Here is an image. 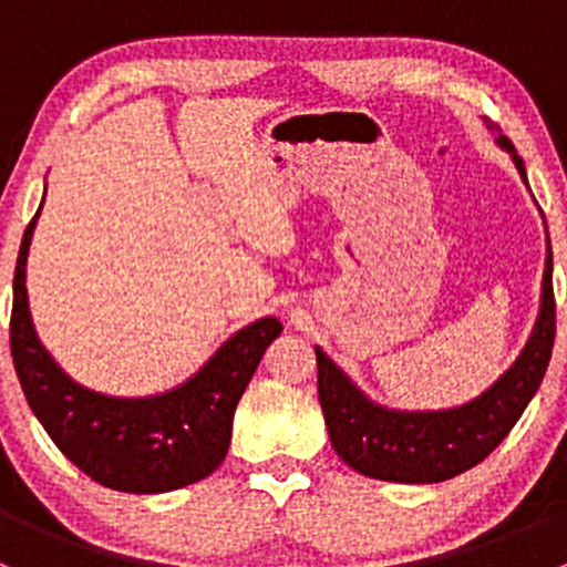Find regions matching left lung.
I'll return each instance as SVG.
<instances>
[{
	"instance_id": "left-lung-1",
	"label": "left lung",
	"mask_w": 567,
	"mask_h": 567,
	"mask_svg": "<svg viewBox=\"0 0 567 567\" xmlns=\"http://www.w3.org/2000/svg\"><path fill=\"white\" fill-rule=\"evenodd\" d=\"M499 145L513 153V162L527 183L524 162L516 156L511 140L499 136ZM554 307L548 249L540 316L518 362L483 398L436 414H398L379 409L318 348V398L331 447L359 474L390 483H442L477 466L505 442L546 375L557 331Z\"/></svg>"
}]
</instances>
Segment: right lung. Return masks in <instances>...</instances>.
Returning <instances> with one entry per match:
<instances>
[{
	"label": "right lung",
	"mask_w": 567,
	"mask_h": 567,
	"mask_svg": "<svg viewBox=\"0 0 567 567\" xmlns=\"http://www.w3.org/2000/svg\"><path fill=\"white\" fill-rule=\"evenodd\" d=\"M38 214L16 262L10 353L40 425L68 461L106 488L162 494L208 477L225 461L238 400L282 323L262 318L241 329L175 392L120 400L84 390L51 362L32 329L24 266Z\"/></svg>",
	"instance_id": "right-lung-1"
}]
</instances>
